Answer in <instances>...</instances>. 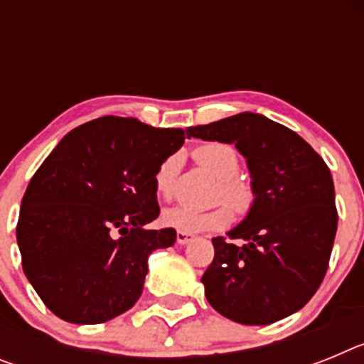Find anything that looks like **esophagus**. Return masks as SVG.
<instances>
[{"mask_svg": "<svg viewBox=\"0 0 364 364\" xmlns=\"http://www.w3.org/2000/svg\"><path fill=\"white\" fill-rule=\"evenodd\" d=\"M191 240H193L191 233H186V231H176V244L184 246V244L191 242Z\"/></svg>", "mask_w": 364, "mask_h": 364, "instance_id": "34e87169", "label": "esophagus"}]
</instances>
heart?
I'll return each instance as SVG.
<instances>
[{
  "instance_id": "b5f03b06",
  "label": "heart",
  "mask_w": 364,
  "mask_h": 364,
  "mask_svg": "<svg viewBox=\"0 0 364 364\" xmlns=\"http://www.w3.org/2000/svg\"><path fill=\"white\" fill-rule=\"evenodd\" d=\"M195 159L204 169L220 180L218 195L230 205L235 213H246L253 204V189L246 180L239 178L240 154L233 146L224 142H210L195 149ZM180 160L176 154L160 164L154 175V189L160 198H169L178 171ZM162 222L186 233H197L205 230H220L231 222V211L227 205H215L210 210H200L193 205L176 204L162 211Z\"/></svg>"
}]
</instances>
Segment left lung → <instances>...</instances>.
Listing matches in <instances>:
<instances>
[{"instance_id": "left-lung-1", "label": "left lung", "mask_w": 364, "mask_h": 364, "mask_svg": "<svg viewBox=\"0 0 364 364\" xmlns=\"http://www.w3.org/2000/svg\"><path fill=\"white\" fill-rule=\"evenodd\" d=\"M188 138L235 144L252 176L253 204L240 224L215 237L202 275L205 297L240 324H272L301 310L328 269L337 231L330 169L297 133L255 112L188 127Z\"/></svg>"}]
</instances>
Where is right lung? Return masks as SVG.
Instances as JSON below:
<instances>
[{
  "mask_svg": "<svg viewBox=\"0 0 364 364\" xmlns=\"http://www.w3.org/2000/svg\"><path fill=\"white\" fill-rule=\"evenodd\" d=\"M182 129L104 117L80 125L43 160L21 200L16 239L28 282L67 323L98 324L134 306L147 259L175 244L159 217L154 175Z\"/></svg>",
  "mask_w": 364,
  "mask_h": 364,
  "instance_id": "1",
  "label": "right lung"
}]
</instances>
